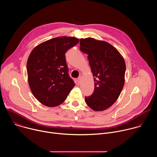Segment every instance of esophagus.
<instances>
[{
	"label": "esophagus",
	"mask_w": 157,
	"mask_h": 157,
	"mask_svg": "<svg viewBox=\"0 0 157 157\" xmlns=\"http://www.w3.org/2000/svg\"><path fill=\"white\" fill-rule=\"evenodd\" d=\"M78 83L79 84H81V81H82V77L81 76H79L78 78Z\"/></svg>",
	"instance_id": "1"
}]
</instances>
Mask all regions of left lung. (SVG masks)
Wrapping results in <instances>:
<instances>
[{
	"label": "left lung",
	"instance_id": "left-lung-1",
	"mask_svg": "<svg viewBox=\"0 0 157 157\" xmlns=\"http://www.w3.org/2000/svg\"><path fill=\"white\" fill-rule=\"evenodd\" d=\"M79 48L88 55L94 81V93L85 97V102L95 111L106 110L117 101L124 86V59L112 44L93 38H81Z\"/></svg>",
	"mask_w": 157,
	"mask_h": 157
}]
</instances>
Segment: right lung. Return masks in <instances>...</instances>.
Instances as JSON below:
<instances>
[{
  "label": "right lung",
  "mask_w": 157,
  "mask_h": 157,
  "mask_svg": "<svg viewBox=\"0 0 157 157\" xmlns=\"http://www.w3.org/2000/svg\"><path fill=\"white\" fill-rule=\"evenodd\" d=\"M78 43L75 37H56L40 43L30 54L28 81L33 95L42 104H62L75 86L68 75L65 53Z\"/></svg>",
  "instance_id": "obj_1"
}]
</instances>
